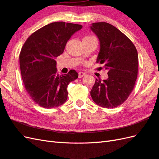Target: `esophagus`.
<instances>
[{
	"instance_id": "1",
	"label": "esophagus",
	"mask_w": 159,
	"mask_h": 159,
	"mask_svg": "<svg viewBox=\"0 0 159 159\" xmlns=\"http://www.w3.org/2000/svg\"><path fill=\"white\" fill-rule=\"evenodd\" d=\"M86 75V74L84 72H80L79 73V78H82V77Z\"/></svg>"
}]
</instances>
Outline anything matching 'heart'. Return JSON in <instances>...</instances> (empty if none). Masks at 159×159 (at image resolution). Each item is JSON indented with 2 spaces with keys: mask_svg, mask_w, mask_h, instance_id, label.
Segmentation results:
<instances>
[{
  "mask_svg": "<svg viewBox=\"0 0 159 159\" xmlns=\"http://www.w3.org/2000/svg\"><path fill=\"white\" fill-rule=\"evenodd\" d=\"M96 39L95 37V36H85V37H84L83 40H84V39Z\"/></svg>",
  "mask_w": 159,
  "mask_h": 159,
  "instance_id": "b5f03b06",
  "label": "heart"
}]
</instances>
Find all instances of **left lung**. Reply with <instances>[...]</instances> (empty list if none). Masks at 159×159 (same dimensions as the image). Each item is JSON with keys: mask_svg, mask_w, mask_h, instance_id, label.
I'll return each mask as SVG.
<instances>
[{"mask_svg": "<svg viewBox=\"0 0 159 159\" xmlns=\"http://www.w3.org/2000/svg\"><path fill=\"white\" fill-rule=\"evenodd\" d=\"M100 43L97 63L104 64L108 78L96 79L91 90L93 102L102 108H114L127 100L138 73V55L134 43L114 25L97 22L91 26Z\"/></svg>", "mask_w": 159, "mask_h": 159, "instance_id": "obj_1", "label": "left lung"}]
</instances>
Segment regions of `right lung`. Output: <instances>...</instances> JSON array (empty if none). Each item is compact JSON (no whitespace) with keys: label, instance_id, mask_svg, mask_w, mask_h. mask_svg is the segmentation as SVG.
<instances>
[{"label":"right lung","instance_id":"right-lung-1","mask_svg":"<svg viewBox=\"0 0 159 159\" xmlns=\"http://www.w3.org/2000/svg\"><path fill=\"white\" fill-rule=\"evenodd\" d=\"M82 27L53 22L32 33L21 48L20 66L25 89L32 100L43 108H53L64 104L68 98V85L78 78L75 70L58 75L55 60L64 52L71 36Z\"/></svg>","mask_w":159,"mask_h":159}]
</instances>
